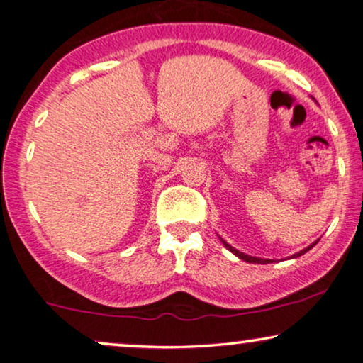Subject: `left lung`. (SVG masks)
<instances>
[{"label":"left lung","mask_w":363,"mask_h":363,"mask_svg":"<svg viewBox=\"0 0 363 363\" xmlns=\"http://www.w3.org/2000/svg\"><path fill=\"white\" fill-rule=\"evenodd\" d=\"M221 241H223V240H221ZM317 242H319V240H317L315 242H312V245H311L309 247H306V250H302L301 252H297V255H294V256H292V257H299V256H302V255H304V252H307V251H309V250H312V247H314V246L317 245ZM223 245H225V246L228 247V250H230V251L233 252V255H236L238 257H240V259H242V261H246V262H255V264H256V262H257V264H267V262H271V259H261V257H252V256L242 255V252H241V251H238V250H235V247H233V246H230V245H228V242H226V241H223Z\"/></svg>","instance_id":"left-lung-1"}]
</instances>
